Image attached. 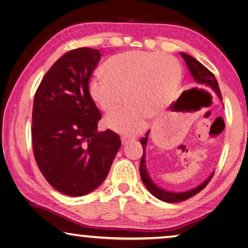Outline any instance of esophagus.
Listing matches in <instances>:
<instances>
[{"label":"esophagus","instance_id":"1","mask_svg":"<svg viewBox=\"0 0 248 248\" xmlns=\"http://www.w3.org/2000/svg\"><path fill=\"white\" fill-rule=\"evenodd\" d=\"M136 138H130V137H121V143H123L124 145L127 144L128 142L130 141H133Z\"/></svg>","mask_w":248,"mask_h":248}]
</instances>
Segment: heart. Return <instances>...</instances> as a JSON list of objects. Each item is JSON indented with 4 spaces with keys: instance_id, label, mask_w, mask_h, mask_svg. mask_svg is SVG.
Here are the masks:
<instances>
[{
    "instance_id": "heart-1",
    "label": "heart",
    "mask_w": 248,
    "mask_h": 248,
    "mask_svg": "<svg viewBox=\"0 0 248 248\" xmlns=\"http://www.w3.org/2000/svg\"><path fill=\"white\" fill-rule=\"evenodd\" d=\"M103 71L104 75L90 81V95L106 114L114 112L128 99L127 106L105 120L106 127L124 134L143 131L149 116L169 105L182 81V65L165 53L117 54L106 61Z\"/></svg>"
}]
</instances>
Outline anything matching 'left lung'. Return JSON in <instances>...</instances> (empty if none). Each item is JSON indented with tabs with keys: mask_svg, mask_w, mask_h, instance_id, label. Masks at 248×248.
Wrapping results in <instances>:
<instances>
[{
	"mask_svg": "<svg viewBox=\"0 0 248 248\" xmlns=\"http://www.w3.org/2000/svg\"><path fill=\"white\" fill-rule=\"evenodd\" d=\"M180 56L183 57L185 62H186L188 69H189L190 73L195 81L198 84H200L201 86L208 87L209 90H212L213 92H216L217 95L219 96V98L222 99L221 92L219 89V84H217V78L215 75H213L211 71H209L203 64H201L198 60H196L194 57L189 56V54L180 52ZM149 133H150V131L146 132L145 137L141 139V144H142V146H143V155H142L141 163H140V175H141V179H142V182H143L144 186L148 188V190L151 192V194H152L154 197H156L157 199L165 201V202H170V203L180 202V201L189 199L190 197L197 195L198 192L202 190L205 186H207L208 183L211 180L213 174L210 176L209 178L205 179L202 184L199 185L198 187H196L191 190L185 191V192H171V191H167V190L162 189V188L157 187L149 176L148 170H146V165H145V146H146V143H148Z\"/></svg>",
	"mask_w": 248,
	"mask_h": 248,
	"instance_id": "8db88e82",
	"label": "left lung"
}]
</instances>
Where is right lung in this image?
Returning <instances> with one entry per match:
<instances>
[{"label": "right lung", "mask_w": 248, "mask_h": 248, "mask_svg": "<svg viewBox=\"0 0 248 248\" xmlns=\"http://www.w3.org/2000/svg\"><path fill=\"white\" fill-rule=\"evenodd\" d=\"M100 58L92 48L66 52L46 73L33 98V156L47 182L66 196L95 190L121 145L111 130L97 132L102 115L89 83Z\"/></svg>", "instance_id": "add662e5"}]
</instances>
